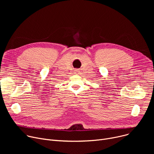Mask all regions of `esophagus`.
I'll return each mask as SVG.
<instances>
[{"label":"esophagus","instance_id":"obj_1","mask_svg":"<svg viewBox=\"0 0 154 154\" xmlns=\"http://www.w3.org/2000/svg\"><path fill=\"white\" fill-rule=\"evenodd\" d=\"M74 72H75V74H79V69H75L74 70Z\"/></svg>","mask_w":154,"mask_h":154}]
</instances>
